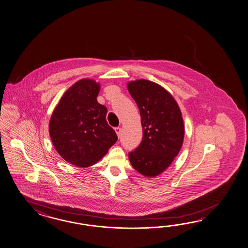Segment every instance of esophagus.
I'll return each instance as SVG.
<instances>
[{"label":"esophagus","mask_w":248,"mask_h":248,"mask_svg":"<svg viewBox=\"0 0 248 248\" xmlns=\"http://www.w3.org/2000/svg\"><path fill=\"white\" fill-rule=\"evenodd\" d=\"M115 133L117 134V136H118V138H120V136H121V128L120 127H116L115 128Z\"/></svg>","instance_id":"1"}]
</instances>
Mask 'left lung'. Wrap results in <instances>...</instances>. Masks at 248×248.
<instances>
[{
	"label": "left lung",
	"mask_w": 248,
	"mask_h": 248,
	"mask_svg": "<svg viewBox=\"0 0 248 248\" xmlns=\"http://www.w3.org/2000/svg\"><path fill=\"white\" fill-rule=\"evenodd\" d=\"M127 89L139 108L143 131L140 144L129 153V159L140 174L154 177L169 168L181 150V110L169 91L151 80L130 81Z\"/></svg>",
	"instance_id": "8db88e82"
}]
</instances>
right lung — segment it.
Here are the masks:
<instances>
[{"mask_svg": "<svg viewBox=\"0 0 248 248\" xmlns=\"http://www.w3.org/2000/svg\"><path fill=\"white\" fill-rule=\"evenodd\" d=\"M99 91L94 79H79L61 97L49 122L55 150L79 168L97 163L117 140L106 119L108 108L97 102Z\"/></svg>", "mask_w": 248, "mask_h": 248, "instance_id": "add662e5", "label": "right lung"}]
</instances>
